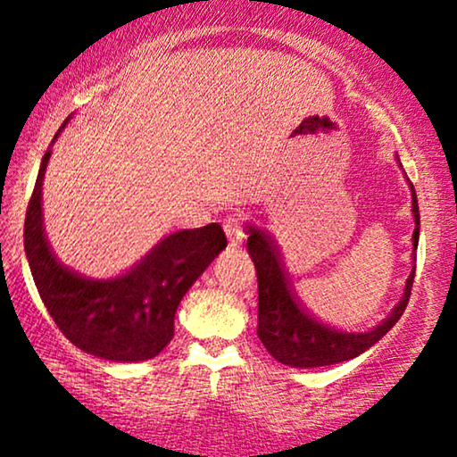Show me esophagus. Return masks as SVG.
Segmentation results:
<instances>
[{
  "instance_id": "obj_1",
  "label": "esophagus",
  "mask_w": 457,
  "mask_h": 457,
  "mask_svg": "<svg viewBox=\"0 0 457 457\" xmlns=\"http://www.w3.org/2000/svg\"><path fill=\"white\" fill-rule=\"evenodd\" d=\"M222 227H224V233H227V237H228V245L230 247H239L243 239H245V233H243L239 218L228 216L227 220H224Z\"/></svg>"
}]
</instances>
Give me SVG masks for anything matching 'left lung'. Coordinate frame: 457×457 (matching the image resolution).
I'll return each mask as SVG.
<instances>
[{
    "instance_id": "1",
    "label": "left lung",
    "mask_w": 457,
    "mask_h": 457,
    "mask_svg": "<svg viewBox=\"0 0 457 457\" xmlns=\"http://www.w3.org/2000/svg\"><path fill=\"white\" fill-rule=\"evenodd\" d=\"M410 189L411 212H414L416 222L411 241H414V249H418L420 214H418V199L411 183ZM247 252L255 264V272H258V337L268 353L280 364L291 368H318L358 358L395 327L410 302L416 266L405 280L402 302L372 330L347 333V330L328 327V324L312 318L302 308L299 299L293 295L277 245L270 241V237L258 227H247Z\"/></svg>"
}]
</instances>
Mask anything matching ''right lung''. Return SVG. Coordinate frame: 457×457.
I'll return each instance as SVG.
<instances>
[{"label":"right lung","instance_id":"1","mask_svg":"<svg viewBox=\"0 0 457 457\" xmlns=\"http://www.w3.org/2000/svg\"><path fill=\"white\" fill-rule=\"evenodd\" d=\"M68 120L71 116L60 130ZM49 155L52 152L47 149L24 220V252L49 316L68 341L97 358L112 361L155 358L172 341L180 299L227 247L222 227L212 222L202 228L179 230L164 237L145 258L118 277H85L62 264L46 239L41 187Z\"/></svg>","mask_w":457,"mask_h":457}]
</instances>
